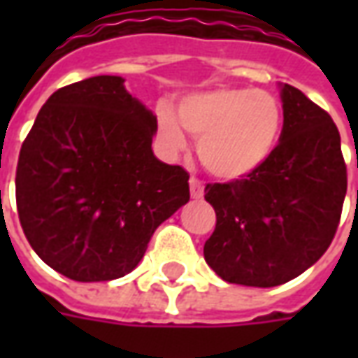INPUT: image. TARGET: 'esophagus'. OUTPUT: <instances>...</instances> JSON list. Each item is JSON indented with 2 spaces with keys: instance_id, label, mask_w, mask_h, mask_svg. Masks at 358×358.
Instances as JSON below:
<instances>
[{
  "instance_id": "obj_1",
  "label": "esophagus",
  "mask_w": 358,
  "mask_h": 358,
  "mask_svg": "<svg viewBox=\"0 0 358 358\" xmlns=\"http://www.w3.org/2000/svg\"><path fill=\"white\" fill-rule=\"evenodd\" d=\"M189 194L194 199H203V194H205V187L197 178L189 180Z\"/></svg>"
}]
</instances>
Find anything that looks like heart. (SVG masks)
Instances as JSON below:
<instances>
[{
  "mask_svg": "<svg viewBox=\"0 0 358 358\" xmlns=\"http://www.w3.org/2000/svg\"><path fill=\"white\" fill-rule=\"evenodd\" d=\"M157 110V134L176 155L186 148L180 124L199 140L203 166L217 178L251 176L276 151L284 130V109L276 95L253 88H217L184 97L176 109Z\"/></svg>",
  "mask_w": 358,
  "mask_h": 358,
  "instance_id": "b5f03b06",
  "label": "heart"
}]
</instances>
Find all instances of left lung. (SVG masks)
I'll use <instances>...</instances> for the list:
<instances>
[{"label":"left lung","mask_w":358,"mask_h":358,"mask_svg":"<svg viewBox=\"0 0 358 358\" xmlns=\"http://www.w3.org/2000/svg\"><path fill=\"white\" fill-rule=\"evenodd\" d=\"M284 130L251 176L207 184L217 228L203 255L224 282L274 287L326 253L347 194L341 138L331 117L301 90L280 84Z\"/></svg>","instance_id":"left-lung-1"}]
</instances>
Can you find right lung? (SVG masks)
Returning <instances> with one entry per match:
<instances>
[{"label":"right lung","instance_id":"obj_1","mask_svg":"<svg viewBox=\"0 0 358 358\" xmlns=\"http://www.w3.org/2000/svg\"><path fill=\"white\" fill-rule=\"evenodd\" d=\"M157 117L120 76L57 90L20 148L17 210L28 243L76 282L122 278L157 226L189 201V174L153 155Z\"/></svg>","mask_w":358,"mask_h":358}]
</instances>
